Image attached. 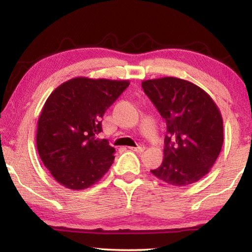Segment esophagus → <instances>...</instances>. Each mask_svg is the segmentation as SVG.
<instances>
[{
	"instance_id": "34e87169",
	"label": "esophagus",
	"mask_w": 252,
	"mask_h": 252,
	"mask_svg": "<svg viewBox=\"0 0 252 252\" xmlns=\"http://www.w3.org/2000/svg\"><path fill=\"white\" fill-rule=\"evenodd\" d=\"M132 151H135V152H143L144 151V149H146V147L144 146H139V147H135V148H130Z\"/></svg>"
}]
</instances>
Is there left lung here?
I'll return each instance as SVG.
<instances>
[{
    "mask_svg": "<svg viewBox=\"0 0 252 252\" xmlns=\"http://www.w3.org/2000/svg\"><path fill=\"white\" fill-rule=\"evenodd\" d=\"M142 89L167 123L163 161L153 176L189 186L210 171L223 143L218 106L201 88L172 76L147 80Z\"/></svg>",
    "mask_w": 252,
    "mask_h": 252,
    "instance_id": "8db88e82",
    "label": "left lung"
}]
</instances>
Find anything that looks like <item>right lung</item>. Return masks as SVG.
<instances>
[{"label": "right lung", "instance_id": "right-lung-1", "mask_svg": "<svg viewBox=\"0 0 252 252\" xmlns=\"http://www.w3.org/2000/svg\"><path fill=\"white\" fill-rule=\"evenodd\" d=\"M129 81L74 78L51 93L37 121L36 147L42 162L63 187L94 185L114 160V148L97 139L102 118L129 87Z\"/></svg>", "mask_w": 252, "mask_h": 252}]
</instances>
